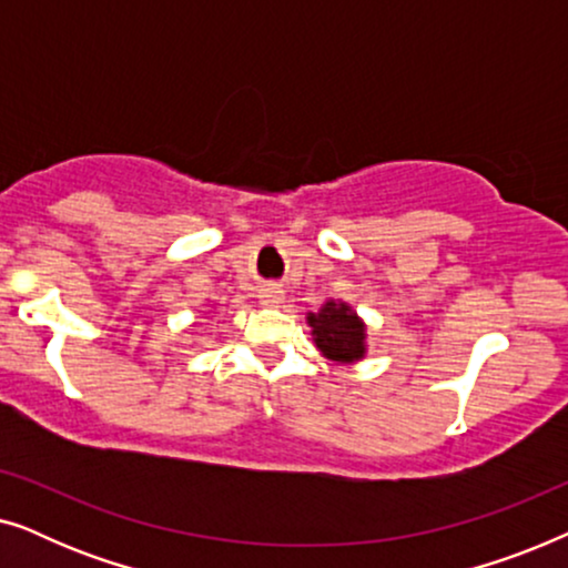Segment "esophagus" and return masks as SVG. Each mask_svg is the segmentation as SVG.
<instances>
[{"instance_id":"esophagus-1","label":"esophagus","mask_w":568,"mask_h":568,"mask_svg":"<svg viewBox=\"0 0 568 568\" xmlns=\"http://www.w3.org/2000/svg\"><path fill=\"white\" fill-rule=\"evenodd\" d=\"M258 302H261L263 307H282V302H284V292L278 290V286L268 284V286H263V290H261V294H258Z\"/></svg>"}]
</instances>
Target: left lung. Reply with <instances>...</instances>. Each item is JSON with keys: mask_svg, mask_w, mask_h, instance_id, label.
Here are the masks:
<instances>
[{"mask_svg": "<svg viewBox=\"0 0 568 568\" xmlns=\"http://www.w3.org/2000/svg\"><path fill=\"white\" fill-rule=\"evenodd\" d=\"M313 341L333 364H356L367 356V323L344 300L328 297L317 313H307Z\"/></svg>", "mask_w": 568, "mask_h": 568, "instance_id": "obj_1", "label": "left lung"}]
</instances>
